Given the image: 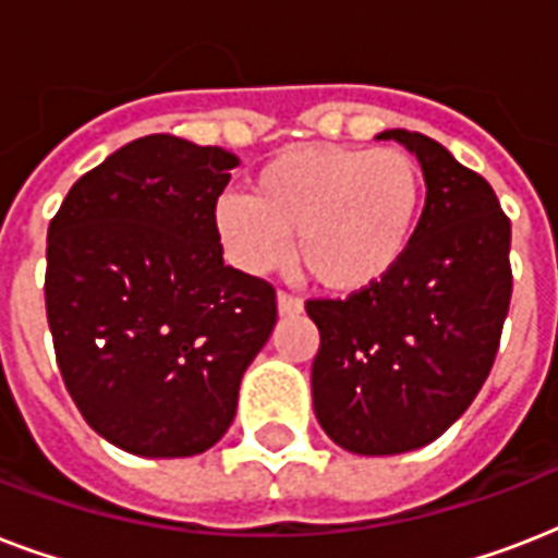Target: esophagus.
I'll return each mask as SVG.
<instances>
[{
  "label": "esophagus",
  "instance_id": "34e87169",
  "mask_svg": "<svg viewBox=\"0 0 558 558\" xmlns=\"http://www.w3.org/2000/svg\"><path fill=\"white\" fill-rule=\"evenodd\" d=\"M304 313V304L292 295H283L278 292V315H301Z\"/></svg>",
  "mask_w": 558,
  "mask_h": 558
}]
</instances>
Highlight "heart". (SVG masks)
<instances>
[{
  "label": "heart",
  "instance_id": "b5f03b06",
  "mask_svg": "<svg viewBox=\"0 0 558 558\" xmlns=\"http://www.w3.org/2000/svg\"><path fill=\"white\" fill-rule=\"evenodd\" d=\"M425 179L411 153L315 144L278 153L248 193H222L214 226L228 260L248 275L292 252L336 295L379 287L405 260L423 214Z\"/></svg>",
  "mask_w": 558,
  "mask_h": 558
}]
</instances>
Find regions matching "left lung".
<instances>
[{"label":"left lung","instance_id":"left-lung-1","mask_svg":"<svg viewBox=\"0 0 558 558\" xmlns=\"http://www.w3.org/2000/svg\"><path fill=\"white\" fill-rule=\"evenodd\" d=\"M379 142L414 153L425 208L405 260L348 301H306L322 336L313 408L353 454H402L437 440L493 371L510 310V219L484 177L423 133Z\"/></svg>","mask_w":558,"mask_h":558}]
</instances>
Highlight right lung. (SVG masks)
Returning a JSON list of instances; mask_svg holds the SVG:
<instances>
[{"instance_id":"1","label":"right lung","mask_w":558,"mask_h":558,"mask_svg":"<svg viewBox=\"0 0 558 558\" xmlns=\"http://www.w3.org/2000/svg\"><path fill=\"white\" fill-rule=\"evenodd\" d=\"M234 153L159 133L72 185L48 226L46 313L83 420L142 458H193L234 423L275 289L222 263Z\"/></svg>"}]
</instances>
